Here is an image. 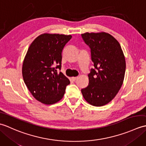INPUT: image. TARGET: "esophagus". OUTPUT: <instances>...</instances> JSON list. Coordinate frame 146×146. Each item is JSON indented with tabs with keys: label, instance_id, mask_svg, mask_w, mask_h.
<instances>
[{
	"label": "esophagus",
	"instance_id": "1",
	"mask_svg": "<svg viewBox=\"0 0 146 146\" xmlns=\"http://www.w3.org/2000/svg\"><path fill=\"white\" fill-rule=\"evenodd\" d=\"M71 79H72V80L73 82H75L76 80L78 79V77H72V78H71Z\"/></svg>",
	"mask_w": 146,
	"mask_h": 146
}]
</instances>
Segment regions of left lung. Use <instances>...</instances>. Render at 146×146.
Returning <instances> with one entry per match:
<instances>
[{"instance_id": "left-lung-1", "label": "left lung", "mask_w": 146, "mask_h": 146, "mask_svg": "<svg viewBox=\"0 0 146 146\" xmlns=\"http://www.w3.org/2000/svg\"><path fill=\"white\" fill-rule=\"evenodd\" d=\"M82 37L90 49L94 68L88 75V85L81 92L90 104L103 106L115 97L122 85L126 68L124 55L119 42L109 34L86 33Z\"/></svg>"}]
</instances>
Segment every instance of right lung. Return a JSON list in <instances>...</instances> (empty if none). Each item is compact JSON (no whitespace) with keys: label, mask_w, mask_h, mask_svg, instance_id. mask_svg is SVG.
Wrapping results in <instances>:
<instances>
[{"label":"right lung","mask_w":146,"mask_h":146,"mask_svg":"<svg viewBox=\"0 0 146 146\" xmlns=\"http://www.w3.org/2000/svg\"><path fill=\"white\" fill-rule=\"evenodd\" d=\"M71 35L43 34L30 45L23 65L24 82L37 100L51 105L63 98L70 80L61 71L62 52Z\"/></svg>","instance_id":"right-lung-1"}]
</instances>
